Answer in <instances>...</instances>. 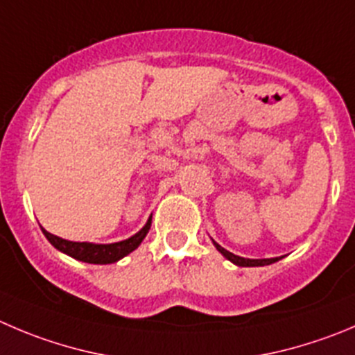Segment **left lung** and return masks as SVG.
<instances>
[{"instance_id":"1","label":"left lung","mask_w":355,"mask_h":355,"mask_svg":"<svg viewBox=\"0 0 355 355\" xmlns=\"http://www.w3.org/2000/svg\"><path fill=\"white\" fill-rule=\"evenodd\" d=\"M212 244L216 245V249H218L219 252H221L223 256H225L226 259H230L234 265L237 266H265V265H272V263L279 261V258H266V259H249V258H242V256H237L234 254V252L226 251L225 248H221V245L218 244V242L212 241Z\"/></svg>"}]
</instances>
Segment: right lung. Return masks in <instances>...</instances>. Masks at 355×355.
<instances>
[{
	"label": "right lung",
	"mask_w": 355,
	"mask_h": 355,
	"mask_svg": "<svg viewBox=\"0 0 355 355\" xmlns=\"http://www.w3.org/2000/svg\"><path fill=\"white\" fill-rule=\"evenodd\" d=\"M150 228H151V218L148 219L146 225H144L136 235H132V237L127 239V241L114 242V244L71 242V241H66V239L57 237V235L49 234L45 228H42V232L57 251L64 252V254L71 256V258L78 259V261L94 263V265H110V263L118 261V259H121L123 256L130 254L134 249L139 248V244L143 242V239L146 237Z\"/></svg>",
	"instance_id": "1"
}]
</instances>
